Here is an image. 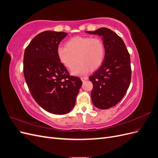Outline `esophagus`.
Returning <instances> with one entry per match:
<instances>
[{
    "label": "esophagus",
    "mask_w": 158,
    "mask_h": 158,
    "mask_svg": "<svg viewBox=\"0 0 158 158\" xmlns=\"http://www.w3.org/2000/svg\"><path fill=\"white\" fill-rule=\"evenodd\" d=\"M81 80H82V82H84V81L88 80V77H82V78H81Z\"/></svg>",
    "instance_id": "esophagus-1"
}]
</instances>
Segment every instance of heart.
Returning <instances> with one entry per match:
<instances>
[{"mask_svg":"<svg viewBox=\"0 0 158 158\" xmlns=\"http://www.w3.org/2000/svg\"><path fill=\"white\" fill-rule=\"evenodd\" d=\"M56 54L60 63L69 69H73L78 61L72 74L81 76L100 67L106 55V47L99 37L76 36L66 41L65 47H59Z\"/></svg>","mask_w":158,"mask_h":158,"instance_id":"1","label":"heart"}]
</instances>
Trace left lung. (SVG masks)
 <instances>
[{"label": "left lung", "mask_w": 158, "mask_h": 158, "mask_svg": "<svg viewBox=\"0 0 158 158\" xmlns=\"http://www.w3.org/2000/svg\"><path fill=\"white\" fill-rule=\"evenodd\" d=\"M89 34L102 37L106 55L102 66L91 76L93 84L91 98L94 106L107 109L117 105L125 96L131 80V58L123 40L106 27Z\"/></svg>", "instance_id": "1"}]
</instances>
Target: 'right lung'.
<instances>
[{
	"instance_id": "1",
	"label": "right lung",
	"mask_w": 158,
	"mask_h": 158,
	"mask_svg": "<svg viewBox=\"0 0 158 158\" xmlns=\"http://www.w3.org/2000/svg\"><path fill=\"white\" fill-rule=\"evenodd\" d=\"M65 32L45 31L31 41L23 55V75L33 99L47 112L69 113L82 82L72 76L56 54Z\"/></svg>"
}]
</instances>
